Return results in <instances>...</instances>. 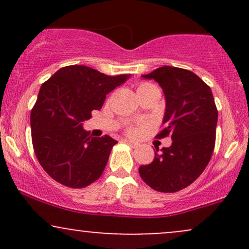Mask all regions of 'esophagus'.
<instances>
[{
    "instance_id": "esophagus-1",
    "label": "esophagus",
    "mask_w": 249,
    "mask_h": 249,
    "mask_svg": "<svg viewBox=\"0 0 249 249\" xmlns=\"http://www.w3.org/2000/svg\"><path fill=\"white\" fill-rule=\"evenodd\" d=\"M124 142H126L127 145H130V146L133 147V148H136V147L139 146L138 142H133V141H127V139H125Z\"/></svg>"
}]
</instances>
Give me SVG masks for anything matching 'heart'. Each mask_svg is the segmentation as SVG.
I'll list each match as a JSON object with an SVG mask.
<instances>
[{
    "label": "heart",
    "instance_id": "heart-1",
    "mask_svg": "<svg viewBox=\"0 0 249 249\" xmlns=\"http://www.w3.org/2000/svg\"><path fill=\"white\" fill-rule=\"evenodd\" d=\"M148 85H152V84H150V83H142V84H141V87H139V89L148 87ZM137 132H138V128H137V127L131 126V127L127 128V133L131 134V136H134V134H136Z\"/></svg>",
    "mask_w": 249,
    "mask_h": 249
}]
</instances>
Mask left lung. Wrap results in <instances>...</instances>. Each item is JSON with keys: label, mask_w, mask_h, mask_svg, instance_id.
I'll return each instance as SVG.
<instances>
[{"label": "left lung", "mask_w": 249, "mask_h": 249, "mask_svg": "<svg viewBox=\"0 0 249 249\" xmlns=\"http://www.w3.org/2000/svg\"><path fill=\"white\" fill-rule=\"evenodd\" d=\"M160 85L166 101L161 139L171 137L170 147H156L151 164L142 165V179L158 192L173 193L187 187L204 172L215 145L218 110L211 88L192 71L158 68L142 75Z\"/></svg>", "instance_id": "1"}]
</instances>
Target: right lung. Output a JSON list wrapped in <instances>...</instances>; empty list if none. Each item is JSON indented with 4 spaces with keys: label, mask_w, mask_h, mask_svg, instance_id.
<instances>
[{
    "label": "right lung",
    "mask_w": 249,
    "mask_h": 249,
    "mask_svg": "<svg viewBox=\"0 0 249 249\" xmlns=\"http://www.w3.org/2000/svg\"><path fill=\"white\" fill-rule=\"evenodd\" d=\"M127 78L69 65L43 83L30 113L31 139L39 164L57 182L83 188L102 176L117 142L108 136L91 137L83 122Z\"/></svg>",
    "instance_id": "right-lung-1"
}]
</instances>
